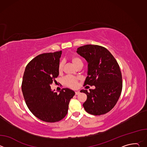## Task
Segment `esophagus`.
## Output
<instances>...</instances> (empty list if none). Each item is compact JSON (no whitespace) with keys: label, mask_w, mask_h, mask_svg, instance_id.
Wrapping results in <instances>:
<instances>
[{"label":"esophagus","mask_w":147,"mask_h":147,"mask_svg":"<svg viewBox=\"0 0 147 147\" xmlns=\"http://www.w3.org/2000/svg\"><path fill=\"white\" fill-rule=\"evenodd\" d=\"M75 93H76V95H78L80 94V92H79V91H76Z\"/></svg>","instance_id":"esophagus-1"}]
</instances>
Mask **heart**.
I'll return each instance as SVG.
<instances>
[{
  "label": "heart",
  "instance_id": "b5f03b06",
  "mask_svg": "<svg viewBox=\"0 0 147 147\" xmlns=\"http://www.w3.org/2000/svg\"><path fill=\"white\" fill-rule=\"evenodd\" d=\"M70 60H71V61L72 62L73 65L76 67H77L79 65L82 63L81 60L79 57L76 56H73L72 57H71ZM63 62L61 61L59 65V71H61L63 69ZM64 81H65V83L66 84V85L72 88H75L77 86V80L74 77H66V78H65Z\"/></svg>",
  "mask_w": 147,
  "mask_h": 147
}]
</instances>
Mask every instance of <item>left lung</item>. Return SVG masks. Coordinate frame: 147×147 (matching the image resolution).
I'll use <instances>...</instances> for the list:
<instances>
[{
	"label": "left lung",
	"mask_w": 147,
	"mask_h": 147,
	"mask_svg": "<svg viewBox=\"0 0 147 147\" xmlns=\"http://www.w3.org/2000/svg\"><path fill=\"white\" fill-rule=\"evenodd\" d=\"M77 53L88 63L84 85L95 87L90 92L80 91L87 96L83 107L93 115L105 114L115 106L122 90V77L117 62L107 49L99 45L80 47Z\"/></svg>",
	"instance_id": "8db88e82"
}]
</instances>
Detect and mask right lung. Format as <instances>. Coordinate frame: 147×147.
Here are the masks:
<instances>
[{"label": "right lung", "instance_id": "1", "mask_svg": "<svg viewBox=\"0 0 147 147\" xmlns=\"http://www.w3.org/2000/svg\"><path fill=\"white\" fill-rule=\"evenodd\" d=\"M62 52L40 54L27 65L22 82V92L29 110L39 119L53 123L67 113L70 100L75 92L63 88L57 93L51 85L59 76Z\"/></svg>", "mask_w": 147, "mask_h": 147}]
</instances>
